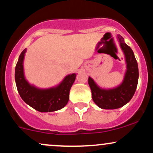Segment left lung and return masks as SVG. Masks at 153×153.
<instances>
[{
	"instance_id": "obj_1",
	"label": "left lung",
	"mask_w": 153,
	"mask_h": 153,
	"mask_svg": "<svg viewBox=\"0 0 153 153\" xmlns=\"http://www.w3.org/2000/svg\"><path fill=\"white\" fill-rule=\"evenodd\" d=\"M117 37L127 63V71L122 84L114 88L103 89L98 86L91 77L88 78L92 99L95 103L103 109H115L124 106L133 97L137 86L139 71L134 52L124 42L122 36L118 35Z\"/></svg>"
}]
</instances>
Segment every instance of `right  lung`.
Listing matches in <instances>:
<instances>
[{"label":"right lung","instance_id":"1","mask_svg":"<svg viewBox=\"0 0 153 153\" xmlns=\"http://www.w3.org/2000/svg\"><path fill=\"white\" fill-rule=\"evenodd\" d=\"M23 50L16 65L15 80L17 90L24 101L35 110L40 112H52L62 108L68 103L69 94L76 74L67 75L57 86L48 89H39L31 85L25 79L24 74V54Z\"/></svg>","mask_w":153,"mask_h":153}]
</instances>
